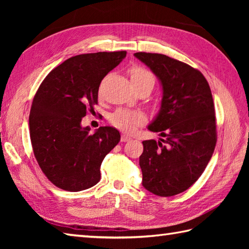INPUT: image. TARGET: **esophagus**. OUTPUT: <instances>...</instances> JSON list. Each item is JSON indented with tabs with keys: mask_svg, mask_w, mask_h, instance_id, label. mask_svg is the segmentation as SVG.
<instances>
[{
	"mask_svg": "<svg viewBox=\"0 0 249 249\" xmlns=\"http://www.w3.org/2000/svg\"><path fill=\"white\" fill-rule=\"evenodd\" d=\"M130 139H131L130 136L129 135H126V134H123V135H122V137H121V141L122 142H127Z\"/></svg>",
	"mask_w": 249,
	"mask_h": 249,
	"instance_id": "obj_1",
	"label": "esophagus"
}]
</instances>
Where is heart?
<instances>
[{
	"mask_svg": "<svg viewBox=\"0 0 249 249\" xmlns=\"http://www.w3.org/2000/svg\"><path fill=\"white\" fill-rule=\"evenodd\" d=\"M127 73L135 89L146 87L152 89L154 87L155 77L144 67L138 65L131 66L128 68ZM145 121L146 115L140 110L118 109L110 116L111 124L125 133H133L139 126L144 124Z\"/></svg>",
	"mask_w": 249,
	"mask_h": 249,
	"instance_id": "obj_1",
	"label": "heart"
}]
</instances>
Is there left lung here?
I'll list each match as a JSON object with an SVG mask.
<instances>
[{"mask_svg":"<svg viewBox=\"0 0 249 249\" xmlns=\"http://www.w3.org/2000/svg\"><path fill=\"white\" fill-rule=\"evenodd\" d=\"M135 56L162 87L160 113L149 129L165 139L142 142V185L160 197H171L197 181L214 153L217 133L212 92L201 71L186 63L160 53L137 52Z\"/></svg>","mask_w":249,"mask_h":249,"instance_id":"obj_1","label":"left lung"}]
</instances>
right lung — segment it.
Segmentation results:
<instances>
[{"label": "right lung", "mask_w": 249, "mask_h": 249, "mask_svg": "<svg viewBox=\"0 0 249 249\" xmlns=\"http://www.w3.org/2000/svg\"><path fill=\"white\" fill-rule=\"evenodd\" d=\"M125 56L126 51L72 56L37 89L29 118L32 147L41 171L56 187L80 192L99 182L100 165L121 136L110 126L91 134L81 120L97 105L100 82Z\"/></svg>", "instance_id": "right-lung-1"}]
</instances>
